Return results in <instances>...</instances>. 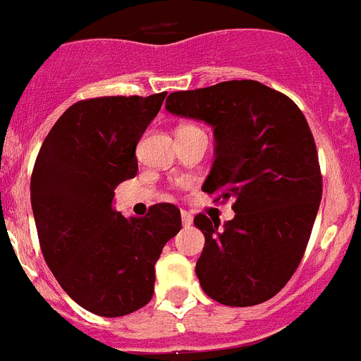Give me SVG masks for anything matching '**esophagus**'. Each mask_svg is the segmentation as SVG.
I'll use <instances>...</instances> for the list:
<instances>
[{"instance_id": "34e87169", "label": "esophagus", "mask_w": 361, "mask_h": 361, "mask_svg": "<svg viewBox=\"0 0 361 361\" xmlns=\"http://www.w3.org/2000/svg\"><path fill=\"white\" fill-rule=\"evenodd\" d=\"M180 217H183V224L184 226H190V224H192V221H193V217H192V214H190V212H180Z\"/></svg>"}]
</instances>
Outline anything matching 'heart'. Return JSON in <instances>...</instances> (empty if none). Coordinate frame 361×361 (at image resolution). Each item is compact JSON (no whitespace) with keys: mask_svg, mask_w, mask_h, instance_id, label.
<instances>
[{"mask_svg":"<svg viewBox=\"0 0 361 361\" xmlns=\"http://www.w3.org/2000/svg\"><path fill=\"white\" fill-rule=\"evenodd\" d=\"M184 128H193V126H184ZM184 128H180V129H184ZM193 129H197V128H193Z\"/></svg>","mask_w":361,"mask_h":361,"instance_id":"b5f03b06","label":"heart"}]
</instances>
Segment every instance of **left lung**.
Returning <instances> with one entry per match:
<instances>
[{"mask_svg":"<svg viewBox=\"0 0 361 361\" xmlns=\"http://www.w3.org/2000/svg\"><path fill=\"white\" fill-rule=\"evenodd\" d=\"M166 111L214 129L215 160L202 192L232 199L235 217L199 214L204 233L195 274L206 295L228 307L270 300L305 254L319 201L322 173L303 113L283 92L232 80L171 92Z\"/></svg>","mask_w":361,"mask_h":361,"instance_id":"left-lung-1","label":"left lung"}]
</instances>
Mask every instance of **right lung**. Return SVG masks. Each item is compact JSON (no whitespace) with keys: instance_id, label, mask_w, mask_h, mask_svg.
Here are the masks:
<instances>
[{"instance_id":"add662e5","label":"right lung","mask_w":361,"mask_h":361,"mask_svg":"<svg viewBox=\"0 0 361 361\" xmlns=\"http://www.w3.org/2000/svg\"><path fill=\"white\" fill-rule=\"evenodd\" d=\"M166 92L76 102L39 147L30 202L45 263L80 307L104 318L142 309L153 298L155 263L180 230L177 206L146 217L113 210L115 188L138 171L135 149Z\"/></svg>"}]
</instances>
